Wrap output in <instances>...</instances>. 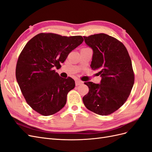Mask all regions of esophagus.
I'll list each match as a JSON object with an SVG mask.
<instances>
[{
    "instance_id": "1",
    "label": "esophagus",
    "mask_w": 152,
    "mask_h": 152,
    "mask_svg": "<svg viewBox=\"0 0 152 152\" xmlns=\"http://www.w3.org/2000/svg\"><path fill=\"white\" fill-rule=\"evenodd\" d=\"M82 83H83V82L80 80H75V85H76V86L81 85V84H82Z\"/></svg>"
}]
</instances>
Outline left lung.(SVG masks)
Segmentation results:
<instances>
[{
	"label": "left lung",
	"mask_w": 152,
	"mask_h": 152,
	"mask_svg": "<svg viewBox=\"0 0 152 152\" xmlns=\"http://www.w3.org/2000/svg\"><path fill=\"white\" fill-rule=\"evenodd\" d=\"M86 44L93 49L91 67L98 70L102 77L100 84L84 82L89 93L82 100L90 111L108 115L125 103L134 83L131 58L121 41L104 34L84 37Z\"/></svg>",
	"instance_id": "8db88e82"
}]
</instances>
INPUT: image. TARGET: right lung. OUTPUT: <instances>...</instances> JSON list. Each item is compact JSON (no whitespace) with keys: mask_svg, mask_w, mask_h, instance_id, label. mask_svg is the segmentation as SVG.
Masks as SVG:
<instances>
[{"mask_svg":"<svg viewBox=\"0 0 152 152\" xmlns=\"http://www.w3.org/2000/svg\"><path fill=\"white\" fill-rule=\"evenodd\" d=\"M83 41L80 35L40 33L23 49L16 64V77L26 103L35 112L49 116L65 107L75 81L70 77H61L54 68L61 66Z\"/></svg>","mask_w":152,"mask_h":152,"instance_id":"add662e5","label":"right lung"}]
</instances>
